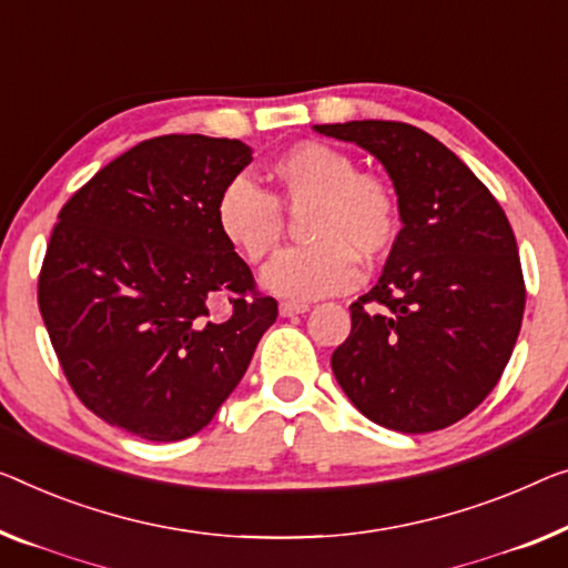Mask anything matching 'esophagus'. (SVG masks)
Masks as SVG:
<instances>
[{
  "label": "esophagus",
  "mask_w": 568,
  "mask_h": 568,
  "mask_svg": "<svg viewBox=\"0 0 568 568\" xmlns=\"http://www.w3.org/2000/svg\"><path fill=\"white\" fill-rule=\"evenodd\" d=\"M311 306L308 303H298V301H283L281 303V316H298V313H306Z\"/></svg>",
  "instance_id": "obj_1"
}]
</instances>
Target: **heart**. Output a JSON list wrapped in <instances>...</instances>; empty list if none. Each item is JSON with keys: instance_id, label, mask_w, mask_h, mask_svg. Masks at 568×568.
Segmentation results:
<instances>
[{"instance_id": "b5f03b06", "label": "heart", "mask_w": 568, "mask_h": 568, "mask_svg": "<svg viewBox=\"0 0 568 568\" xmlns=\"http://www.w3.org/2000/svg\"><path fill=\"white\" fill-rule=\"evenodd\" d=\"M275 196L247 178H234L216 201V224L224 240L250 262L281 247L285 214L308 206L311 244L285 250L262 270V285L291 301L344 293L359 283L365 260H379L400 236V203L390 183L357 171V160L328 142H298L270 165Z\"/></svg>"}]
</instances>
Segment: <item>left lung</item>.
Here are the masks:
<instances>
[{
  "mask_svg": "<svg viewBox=\"0 0 568 568\" xmlns=\"http://www.w3.org/2000/svg\"><path fill=\"white\" fill-rule=\"evenodd\" d=\"M385 165L403 230L377 285L349 306L332 354L362 416L400 434L452 426L500 379L518 342L526 283L513 226L452 150L405 122L316 124Z\"/></svg>",
  "mask_w": 568,
  "mask_h": 568,
  "instance_id": "obj_1",
  "label": "left lung"
}]
</instances>
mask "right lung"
Masks as SVG:
<instances>
[{"label":"right lung","instance_id":"obj_1","mask_svg":"<svg viewBox=\"0 0 568 568\" xmlns=\"http://www.w3.org/2000/svg\"><path fill=\"white\" fill-rule=\"evenodd\" d=\"M252 163L240 140L163 134L126 150L58 214L38 306L63 375L109 426L181 442L216 416L277 301L216 224Z\"/></svg>","mask_w":568,"mask_h":568}]
</instances>
